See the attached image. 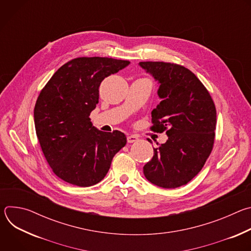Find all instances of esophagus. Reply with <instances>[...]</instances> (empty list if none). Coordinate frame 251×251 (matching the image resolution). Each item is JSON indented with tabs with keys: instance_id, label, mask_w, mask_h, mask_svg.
I'll return each mask as SVG.
<instances>
[{
	"instance_id": "esophagus-1",
	"label": "esophagus",
	"mask_w": 251,
	"mask_h": 251,
	"mask_svg": "<svg viewBox=\"0 0 251 251\" xmlns=\"http://www.w3.org/2000/svg\"><path fill=\"white\" fill-rule=\"evenodd\" d=\"M138 140H139V137H138L137 135H129V136L127 137L128 143H135V142H137Z\"/></svg>"
}]
</instances>
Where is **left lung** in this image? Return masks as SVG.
I'll return each instance as SVG.
<instances>
[{"label": "left lung", "instance_id": "1", "mask_svg": "<svg viewBox=\"0 0 251 251\" xmlns=\"http://www.w3.org/2000/svg\"><path fill=\"white\" fill-rule=\"evenodd\" d=\"M139 65L159 83L162 101L152 111L151 129L168 135L165 144L154 148V156L143 171L147 180L158 187L184 186L200 173L212 150L216 106L188 68L163 61H142Z\"/></svg>", "mask_w": 251, "mask_h": 251}]
</instances>
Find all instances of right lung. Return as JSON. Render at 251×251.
I'll list each match as a JSON object with an SVG mask.
<instances>
[{"mask_svg":"<svg viewBox=\"0 0 251 251\" xmlns=\"http://www.w3.org/2000/svg\"><path fill=\"white\" fill-rule=\"evenodd\" d=\"M129 63L99 56L71 59L41 91L33 110L35 132L52 172L64 182L78 187L99 183L126 145L124 133L99 131L89 115L102 80Z\"/></svg>","mask_w":251,"mask_h":251,"instance_id":"right-lung-1","label":"right lung"}]
</instances>
